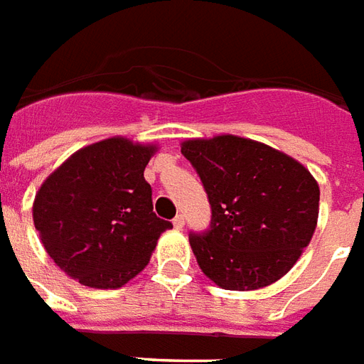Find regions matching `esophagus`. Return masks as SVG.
Returning a JSON list of instances; mask_svg holds the SVG:
<instances>
[{"label": "esophagus", "instance_id": "obj_1", "mask_svg": "<svg viewBox=\"0 0 364 364\" xmlns=\"http://www.w3.org/2000/svg\"><path fill=\"white\" fill-rule=\"evenodd\" d=\"M172 225L176 229L184 228V215H176V218L172 219Z\"/></svg>", "mask_w": 364, "mask_h": 364}]
</instances>
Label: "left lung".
Instances as JSON below:
<instances>
[{
  "instance_id": "obj_1",
  "label": "left lung",
  "mask_w": 364,
  "mask_h": 364,
  "mask_svg": "<svg viewBox=\"0 0 364 364\" xmlns=\"http://www.w3.org/2000/svg\"><path fill=\"white\" fill-rule=\"evenodd\" d=\"M182 154L211 205L210 229L190 235L203 274L225 290H259L284 277L318 225L319 186L310 170L235 135L190 139Z\"/></svg>"
}]
</instances>
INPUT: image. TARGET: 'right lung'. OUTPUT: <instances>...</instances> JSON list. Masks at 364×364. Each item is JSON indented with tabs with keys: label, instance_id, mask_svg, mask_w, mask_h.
<instances>
[{
	"label": "right lung",
	"instance_id": "obj_1",
	"mask_svg": "<svg viewBox=\"0 0 364 364\" xmlns=\"http://www.w3.org/2000/svg\"><path fill=\"white\" fill-rule=\"evenodd\" d=\"M156 151L123 136L87 145L38 188L33 221L48 257L90 288H121L149 264L162 231L145 166Z\"/></svg>",
	"mask_w": 364,
	"mask_h": 364
}]
</instances>
